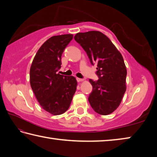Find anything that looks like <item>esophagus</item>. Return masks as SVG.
Wrapping results in <instances>:
<instances>
[{"mask_svg":"<svg viewBox=\"0 0 157 157\" xmlns=\"http://www.w3.org/2000/svg\"><path fill=\"white\" fill-rule=\"evenodd\" d=\"M76 79H77V81H78V82H82V81L84 80L83 79H81V78H77Z\"/></svg>","mask_w":157,"mask_h":157,"instance_id":"esophagus-1","label":"esophagus"}]
</instances>
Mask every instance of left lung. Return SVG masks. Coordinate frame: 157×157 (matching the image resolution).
Instances as JSON below:
<instances>
[{
	"instance_id": "left-lung-1",
	"label": "left lung",
	"mask_w": 157,
	"mask_h": 157,
	"mask_svg": "<svg viewBox=\"0 0 157 157\" xmlns=\"http://www.w3.org/2000/svg\"><path fill=\"white\" fill-rule=\"evenodd\" d=\"M75 40L83 48L92 65L97 64V81L90 79L89 102L95 112L109 115L120 105L126 91L127 69L123 57L108 37L99 31L79 33Z\"/></svg>"
}]
</instances>
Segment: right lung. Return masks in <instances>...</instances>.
<instances>
[{
  "instance_id": "right-lung-1",
  "label": "right lung",
  "mask_w": 157,
  "mask_h": 157,
  "mask_svg": "<svg viewBox=\"0 0 157 157\" xmlns=\"http://www.w3.org/2000/svg\"><path fill=\"white\" fill-rule=\"evenodd\" d=\"M73 37L71 34L50 37L38 50L30 67V86L36 100L45 111L55 116L68 110L78 85L73 76L57 73L63 50Z\"/></svg>"
}]
</instances>
